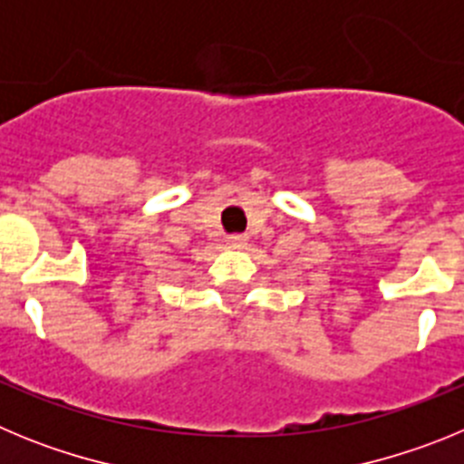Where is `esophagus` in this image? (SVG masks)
Masks as SVG:
<instances>
[{
    "mask_svg": "<svg viewBox=\"0 0 464 464\" xmlns=\"http://www.w3.org/2000/svg\"><path fill=\"white\" fill-rule=\"evenodd\" d=\"M227 246H232V248H241V246L246 244V241H248V237L246 235H239V232H237V235H227Z\"/></svg>",
    "mask_w": 464,
    "mask_h": 464,
    "instance_id": "obj_1",
    "label": "esophagus"
}]
</instances>
